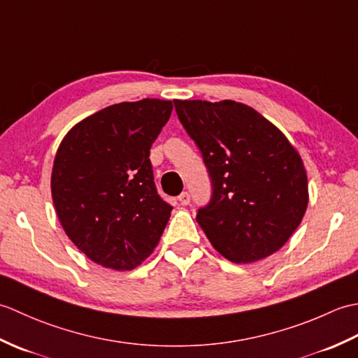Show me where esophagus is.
I'll return each mask as SVG.
<instances>
[{
  "label": "esophagus",
  "instance_id": "34e87169",
  "mask_svg": "<svg viewBox=\"0 0 358 358\" xmlns=\"http://www.w3.org/2000/svg\"><path fill=\"white\" fill-rule=\"evenodd\" d=\"M178 203L181 204V206H187L189 203H191V195H189V192H183L178 195Z\"/></svg>",
  "mask_w": 358,
  "mask_h": 358
}]
</instances>
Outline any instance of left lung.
I'll use <instances>...</instances> for the list:
<instances>
[{"label": "left lung", "instance_id": "obj_1", "mask_svg": "<svg viewBox=\"0 0 358 358\" xmlns=\"http://www.w3.org/2000/svg\"><path fill=\"white\" fill-rule=\"evenodd\" d=\"M173 104L212 180V199L196 214L210 245L237 264L277 252L308 209V175L299 152L250 106L232 100Z\"/></svg>", "mask_w": 358, "mask_h": 358}]
</instances>
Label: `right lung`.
<instances>
[{
	"mask_svg": "<svg viewBox=\"0 0 358 358\" xmlns=\"http://www.w3.org/2000/svg\"><path fill=\"white\" fill-rule=\"evenodd\" d=\"M173 109L144 98L75 124L52 167V200L67 237L89 260L132 271L154 252L172 206L154 183L150 146Z\"/></svg>",
	"mask_w": 358,
	"mask_h": 358,
	"instance_id": "obj_1",
	"label": "right lung"
}]
</instances>
